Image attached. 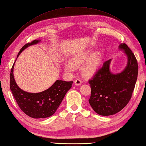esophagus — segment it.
I'll use <instances>...</instances> for the list:
<instances>
[{
	"mask_svg": "<svg viewBox=\"0 0 146 146\" xmlns=\"http://www.w3.org/2000/svg\"><path fill=\"white\" fill-rule=\"evenodd\" d=\"M82 80L80 78H77L75 80V85H80L82 84Z\"/></svg>",
	"mask_w": 146,
	"mask_h": 146,
	"instance_id": "34e87169",
	"label": "esophagus"
}]
</instances>
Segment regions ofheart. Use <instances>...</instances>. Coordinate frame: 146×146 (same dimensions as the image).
Listing matches in <instances>:
<instances>
[{
    "label": "heart",
    "mask_w": 146,
    "mask_h": 146,
    "mask_svg": "<svg viewBox=\"0 0 146 146\" xmlns=\"http://www.w3.org/2000/svg\"><path fill=\"white\" fill-rule=\"evenodd\" d=\"M90 52H85L77 56L72 60V64L66 63L64 64V69L67 71H73L75 67H79L83 63L86 61ZM102 60V55L101 52L96 51L90 56L87 61L83 65L82 69V73L86 76H90L97 72L100 66Z\"/></svg>",
    "instance_id": "heart-1"
}]
</instances>
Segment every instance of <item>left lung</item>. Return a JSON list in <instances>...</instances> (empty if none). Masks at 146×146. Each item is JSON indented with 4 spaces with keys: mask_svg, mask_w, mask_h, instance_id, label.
<instances>
[{
    "mask_svg": "<svg viewBox=\"0 0 146 146\" xmlns=\"http://www.w3.org/2000/svg\"><path fill=\"white\" fill-rule=\"evenodd\" d=\"M120 49L124 50L128 63L122 73H110L111 60L105 61L92 78L88 80L91 87L89 103L99 115L108 116L123 109L132 97L138 75V64L134 54L125 43Z\"/></svg>",
    "mask_w": 146,
    "mask_h": 146,
    "instance_id": "8db88e82",
    "label": "left lung"
}]
</instances>
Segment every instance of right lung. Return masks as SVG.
<instances>
[{
    "label": "right lung",
    "instance_id": "obj_1",
    "mask_svg": "<svg viewBox=\"0 0 146 146\" xmlns=\"http://www.w3.org/2000/svg\"><path fill=\"white\" fill-rule=\"evenodd\" d=\"M41 40L36 39L28 42L21 48L17 57L24 49L37 44ZM14 65L10 73V88L21 110L27 115L35 119H42L52 115L60 106L66 92L71 88L73 81L56 80L50 88L40 93L33 94L19 88L14 78Z\"/></svg>",
    "mask_w": 146,
    "mask_h": 146
}]
</instances>
